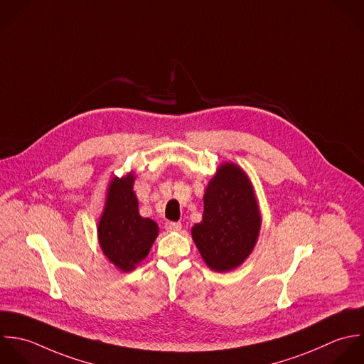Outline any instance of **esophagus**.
I'll list each match as a JSON object with an SVG mask.
<instances>
[{
    "label": "esophagus",
    "mask_w": 364,
    "mask_h": 364,
    "mask_svg": "<svg viewBox=\"0 0 364 364\" xmlns=\"http://www.w3.org/2000/svg\"><path fill=\"white\" fill-rule=\"evenodd\" d=\"M166 230L167 231H180L181 230V223H176V221H167L166 223Z\"/></svg>",
    "instance_id": "obj_1"
}]
</instances>
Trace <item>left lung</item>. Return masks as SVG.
I'll use <instances>...</instances> for the list:
<instances>
[{
	"instance_id": "1",
	"label": "left lung",
	"mask_w": 364,
	"mask_h": 364,
	"mask_svg": "<svg viewBox=\"0 0 364 364\" xmlns=\"http://www.w3.org/2000/svg\"><path fill=\"white\" fill-rule=\"evenodd\" d=\"M259 227L248 177L238 166L223 164L205 190L203 221L191 230L203 259L217 272L237 268L251 254Z\"/></svg>"
}]
</instances>
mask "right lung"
<instances>
[{
    "mask_svg": "<svg viewBox=\"0 0 364 364\" xmlns=\"http://www.w3.org/2000/svg\"><path fill=\"white\" fill-rule=\"evenodd\" d=\"M133 181V174L112 180L97 228L103 254L124 272L149 255L159 234L157 224L139 214Z\"/></svg>",
    "mask_w": 364,
    "mask_h": 364,
    "instance_id": "right-lung-1",
    "label": "right lung"
}]
</instances>
